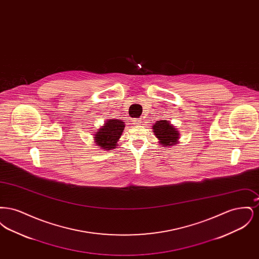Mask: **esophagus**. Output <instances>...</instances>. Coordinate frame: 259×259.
Wrapping results in <instances>:
<instances>
[{"label": "esophagus", "instance_id": "esophagus-1", "mask_svg": "<svg viewBox=\"0 0 259 259\" xmlns=\"http://www.w3.org/2000/svg\"><path fill=\"white\" fill-rule=\"evenodd\" d=\"M141 121H142V119H141V118H136V119L133 120L134 124H140L141 123Z\"/></svg>", "mask_w": 259, "mask_h": 259}]
</instances>
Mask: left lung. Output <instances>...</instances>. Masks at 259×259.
Here are the masks:
<instances>
[{
    "label": "left lung",
    "instance_id": "left-lung-1",
    "mask_svg": "<svg viewBox=\"0 0 259 259\" xmlns=\"http://www.w3.org/2000/svg\"><path fill=\"white\" fill-rule=\"evenodd\" d=\"M152 131L159 140L161 146L168 148L174 147L179 143L180 133L178 129L168 120H160L152 126Z\"/></svg>",
    "mask_w": 259,
    "mask_h": 259
}]
</instances>
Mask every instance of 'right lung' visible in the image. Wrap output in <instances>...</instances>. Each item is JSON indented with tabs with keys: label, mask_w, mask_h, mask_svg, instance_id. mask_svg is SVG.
Returning a JSON list of instances; mask_svg holds the SVG:
<instances>
[{
	"label": "right lung",
	"mask_w": 259,
	"mask_h": 259,
	"mask_svg": "<svg viewBox=\"0 0 259 259\" xmlns=\"http://www.w3.org/2000/svg\"><path fill=\"white\" fill-rule=\"evenodd\" d=\"M125 124L120 119H107L93 134L95 144L101 149L111 150L117 147V142L123 133Z\"/></svg>",
	"instance_id": "obj_1"
}]
</instances>
